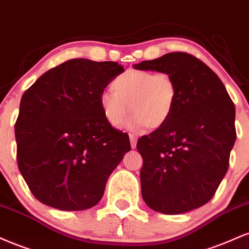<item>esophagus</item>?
<instances>
[{
    "mask_svg": "<svg viewBox=\"0 0 249 249\" xmlns=\"http://www.w3.org/2000/svg\"><path fill=\"white\" fill-rule=\"evenodd\" d=\"M129 139H130V145H131V148L135 149V148H136V143H137V136L135 135V134L130 133V134H129Z\"/></svg>",
    "mask_w": 249,
    "mask_h": 249,
    "instance_id": "esophagus-1",
    "label": "esophagus"
}]
</instances>
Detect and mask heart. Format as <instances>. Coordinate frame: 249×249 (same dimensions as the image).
I'll use <instances>...</instances> for the list:
<instances>
[{
  "label": "heart",
  "instance_id": "heart-1",
  "mask_svg": "<svg viewBox=\"0 0 249 249\" xmlns=\"http://www.w3.org/2000/svg\"><path fill=\"white\" fill-rule=\"evenodd\" d=\"M112 89L101 93L100 106L113 127H119L130 109L124 125L157 129L170 119L177 100L176 83L166 72L128 70L114 79Z\"/></svg>",
  "mask_w": 249,
  "mask_h": 249
}]
</instances>
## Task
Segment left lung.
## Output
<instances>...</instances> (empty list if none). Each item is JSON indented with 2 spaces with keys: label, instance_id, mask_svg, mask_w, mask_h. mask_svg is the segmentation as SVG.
I'll return each instance as SVG.
<instances>
[{
  "label": "left lung",
  "instance_id": "obj_1",
  "mask_svg": "<svg viewBox=\"0 0 249 249\" xmlns=\"http://www.w3.org/2000/svg\"><path fill=\"white\" fill-rule=\"evenodd\" d=\"M134 69L169 73L177 86L170 119L137 141L143 200L164 214L205 205L229 169L236 139L234 104L218 75L185 52L141 61Z\"/></svg>",
  "mask_w": 249,
  "mask_h": 249
}]
</instances>
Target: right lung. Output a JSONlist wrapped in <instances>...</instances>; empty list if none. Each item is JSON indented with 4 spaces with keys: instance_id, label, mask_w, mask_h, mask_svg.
<instances>
[{
    "instance_id": "1",
    "label": "right lung",
    "mask_w": 249,
    "mask_h": 249,
    "mask_svg": "<svg viewBox=\"0 0 249 249\" xmlns=\"http://www.w3.org/2000/svg\"><path fill=\"white\" fill-rule=\"evenodd\" d=\"M124 71L114 61L67 60L38 78L20 99L15 124L17 164L32 195L61 211H83L104 196L129 137L100 106L107 85Z\"/></svg>"
}]
</instances>
